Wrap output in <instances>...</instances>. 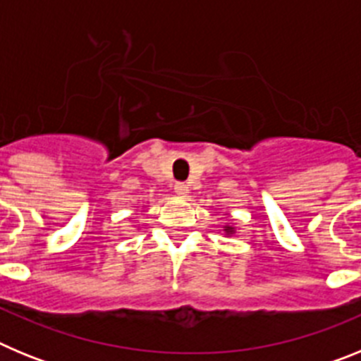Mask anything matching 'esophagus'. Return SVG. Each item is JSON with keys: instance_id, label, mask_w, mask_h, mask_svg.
<instances>
[{"instance_id": "34e87169", "label": "esophagus", "mask_w": 361, "mask_h": 361, "mask_svg": "<svg viewBox=\"0 0 361 361\" xmlns=\"http://www.w3.org/2000/svg\"><path fill=\"white\" fill-rule=\"evenodd\" d=\"M175 193L180 197H188V193H190V186H188L186 183H177L175 184Z\"/></svg>"}]
</instances>
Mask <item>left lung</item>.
<instances>
[{
  "label": "left lung",
  "instance_id": "8db88e82",
  "mask_svg": "<svg viewBox=\"0 0 361 361\" xmlns=\"http://www.w3.org/2000/svg\"><path fill=\"white\" fill-rule=\"evenodd\" d=\"M235 231H237V228H235V224H231V222H228V224L224 226V229H222V233H224L226 237H231Z\"/></svg>",
  "mask_w": 361,
  "mask_h": 361
}]
</instances>
